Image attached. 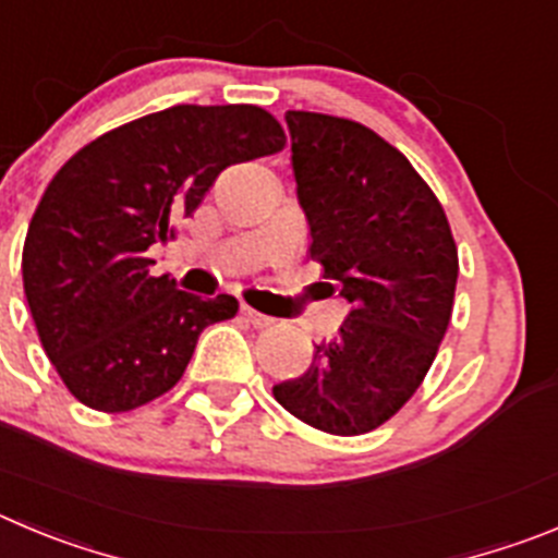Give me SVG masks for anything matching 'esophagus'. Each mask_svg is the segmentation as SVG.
Listing matches in <instances>:
<instances>
[{"mask_svg": "<svg viewBox=\"0 0 558 558\" xmlns=\"http://www.w3.org/2000/svg\"><path fill=\"white\" fill-rule=\"evenodd\" d=\"M240 313L245 315V320H248V324L257 326V329H265V326L274 324V318H268V315L257 313V310H252V306H245V304H243V310H240Z\"/></svg>", "mask_w": 558, "mask_h": 558, "instance_id": "1", "label": "esophagus"}]
</instances>
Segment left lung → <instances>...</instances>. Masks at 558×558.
Returning <instances> with one entry per match:
<instances>
[{
	"label": "left lung",
	"mask_w": 558,
	"mask_h": 558,
	"mask_svg": "<svg viewBox=\"0 0 558 558\" xmlns=\"http://www.w3.org/2000/svg\"><path fill=\"white\" fill-rule=\"evenodd\" d=\"M284 121L310 257L351 313L274 398L313 428L354 437L390 421L432 367L451 324L457 243L432 187L385 137L324 112Z\"/></svg>",
	"instance_id": "1"
}]
</instances>
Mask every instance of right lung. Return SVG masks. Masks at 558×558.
Here are the masks:
<instances>
[{"label":"right lung","mask_w":558,"mask_h":558,"mask_svg":"<svg viewBox=\"0 0 558 558\" xmlns=\"http://www.w3.org/2000/svg\"><path fill=\"white\" fill-rule=\"evenodd\" d=\"M282 124L254 105H177L82 146L38 202L22 274L40 345L71 396L130 412L171 390L209 324L238 315L234 295L177 290L151 276L218 173L284 149Z\"/></svg>","instance_id":"1"}]
</instances>
